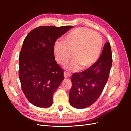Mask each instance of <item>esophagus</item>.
<instances>
[{
  "label": "esophagus",
  "mask_w": 131,
  "mask_h": 131,
  "mask_svg": "<svg viewBox=\"0 0 131 131\" xmlns=\"http://www.w3.org/2000/svg\"><path fill=\"white\" fill-rule=\"evenodd\" d=\"M71 76V74L69 73H68V72H67V71H66V72H64V78H69V77H70Z\"/></svg>",
  "instance_id": "34e87169"
}]
</instances>
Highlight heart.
<instances>
[{
    "label": "heart",
    "mask_w": 131,
    "mask_h": 131,
    "mask_svg": "<svg viewBox=\"0 0 131 131\" xmlns=\"http://www.w3.org/2000/svg\"><path fill=\"white\" fill-rule=\"evenodd\" d=\"M103 44L101 35L86 28H78L67 34L63 41H56L54 52L57 61L64 64L72 57L74 59L67 64V68L77 71L88 68L96 62L100 54Z\"/></svg>",
    "instance_id": "1"
}]
</instances>
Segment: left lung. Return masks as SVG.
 Wrapping results in <instances>:
<instances>
[{
	"instance_id": "obj_1",
	"label": "left lung",
	"mask_w": 131,
	"mask_h": 131,
	"mask_svg": "<svg viewBox=\"0 0 131 131\" xmlns=\"http://www.w3.org/2000/svg\"><path fill=\"white\" fill-rule=\"evenodd\" d=\"M112 53L109 42L96 62L80 73L73 74L72 87L69 92V102L75 108L83 109L93 104L103 91L112 66Z\"/></svg>"
}]
</instances>
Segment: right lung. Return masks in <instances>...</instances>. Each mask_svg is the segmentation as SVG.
I'll return each mask as SVG.
<instances>
[{"instance_id":"add662e5","label":"right lung","mask_w":131,"mask_h":131,"mask_svg":"<svg viewBox=\"0 0 131 131\" xmlns=\"http://www.w3.org/2000/svg\"><path fill=\"white\" fill-rule=\"evenodd\" d=\"M73 28L40 26L28 34L19 56V78L26 97L40 108L52 104L53 95L64 79V70L55 61L57 39Z\"/></svg>"}]
</instances>
